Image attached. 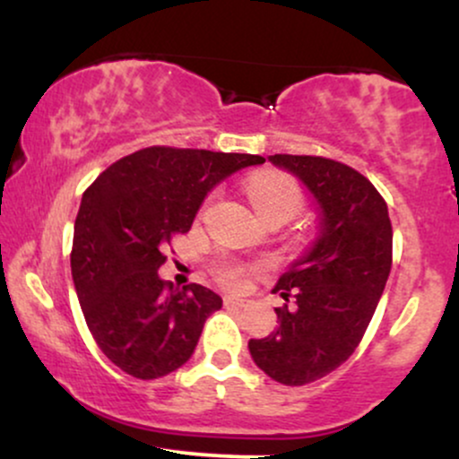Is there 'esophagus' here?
<instances>
[{"label": "esophagus", "mask_w": 459, "mask_h": 459, "mask_svg": "<svg viewBox=\"0 0 459 459\" xmlns=\"http://www.w3.org/2000/svg\"><path fill=\"white\" fill-rule=\"evenodd\" d=\"M224 304H226V307H237V308H241V307H246V299L235 298V296H224Z\"/></svg>", "instance_id": "1"}]
</instances>
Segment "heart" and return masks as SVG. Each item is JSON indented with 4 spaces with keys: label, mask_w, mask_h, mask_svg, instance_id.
<instances>
[{
    "label": "heart",
    "mask_w": 459,
    "mask_h": 459,
    "mask_svg": "<svg viewBox=\"0 0 459 459\" xmlns=\"http://www.w3.org/2000/svg\"><path fill=\"white\" fill-rule=\"evenodd\" d=\"M247 196L259 215L287 213L293 218L304 203L298 183L293 178L278 175V172H261V175L252 177L247 181ZM244 276L246 270L237 263H224L220 267V278L229 287H241Z\"/></svg>",
    "instance_id": "obj_1"
}]
</instances>
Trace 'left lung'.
I'll list each match as a JSON object with an SVG mask.
<instances>
[{
	"label": "left lung",
	"instance_id": "1",
	"mask_svg": "<svg viewBox=\"0 0 459 459\" xmlns=\"http://www.w3.org/2000/svg\"><path fill=\"white\" fill-rule=\"evenodd\" d=\"M317 204V237L273 287L293 307L276 308L278 328L250 339L252 360L272 380L304 386L354 354L376 313L393 263L388 207L371 181L345 163L270 155Z\"/></svg>",
	"mask_w": 459,
	"mask_h": 459
}]
</instances>
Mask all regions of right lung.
<instances>
[{
  "mask_svg": "<svg viewBox=\"0 0 459 459\" xmlns=\"http://www.w3.org/2000/svg\"><path fill=\"white\" fill-rule=\"evenodd\" d=\"M259 155L151 146L123 157L83 192L71 273L94 341L116 367L155 380L186 365L222 298L163 282V247L192 229L215 186Z\"/></svg>",
  "mask_w": 459,
  "mask_h": 459,
  "instance_id": "right-lung-1",
  "label": "right lung"
}]
</instances>
